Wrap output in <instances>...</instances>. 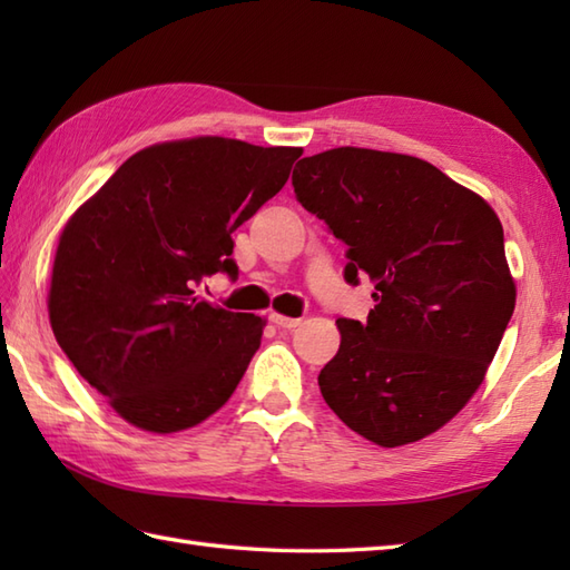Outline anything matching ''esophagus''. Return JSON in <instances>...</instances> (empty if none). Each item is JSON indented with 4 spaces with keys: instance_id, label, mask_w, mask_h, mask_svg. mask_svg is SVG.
Returning a JSON list of instances; mask_svg holds the SVG:
<instances>
[{
    "instance_id": "34e87169",
    "label": "esophagus",
    "mask_w": 570,
    "mask_h": 570,
    "mask_svg": "<svg viewBox=\"0 0 570 570\" xmlns=\"http://www.w3.org/2000/svg\"><path fill=\"white\" fill-rule=\"evenodd\" d=\"M269 321L276 325V328H284V331H294L296 325H301L298 318H286V316H282V313H272Z\"/></svg>"
}]
</instances>
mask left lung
Segmentation results:
<instances>
[{"mask_svg": "<svg viewBox=\"0 0 570 570\" xmlns=\"http://www.w3.org/2000/svg\"><path fill=\"white\" fill-rule=\"evenodd\" d=\"M292 184L347 245L345 282L374 284L367 323L335 321L325 404L382 448L426 439L478 392L514 313L500 217L406 154L331 149L301 159Z\"/></svg>", "mask_w": 570, "mask_h": 570, "instance_id": "1", "label": "left lung"}]
</instances>
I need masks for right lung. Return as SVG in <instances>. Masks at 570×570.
Listing matches in <instances>:
<instances>
[{
  "label": "right lung",
  "instance_id": "obj_1",
  "mask_svg": "<svg viewBox=\"0 0 570 570\" xmlns=\"http://www.w3.org/2000/svg\"><path fill=\"white\" fill-rule=\"evenodd\" d=\"M296 147L225 137L154 144L117 168L60 235L48 316L80 377L131 426L176 433L220 409L264 321L196 296L237 276L233 233L284 188Z\"/></svg>",
  "mask_w": 570,
  "mask_h": 570
}]
</instances>
